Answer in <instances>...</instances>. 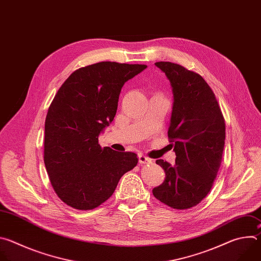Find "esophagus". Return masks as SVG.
Returning <instances> with one entry per match:
<instances>
[{
    "label": "esophagus",
    "instance_id": "1",
    "mask_svg": "<svg viewBox=\"0 0 261 261\" xmlns=\"http://www.w3.org/2000/svg\"><path fill=\"white\" fill-rule=\"evenodd\" d=\"M138 161L140 164H146V163H152V160L150 158H147L144 155H138Z\"/></svg>",
    "mask_w": 261,
    "mask_h": 261
}]
</instances>
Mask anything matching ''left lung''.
I'll list each match as a JSON object with an SVG mask.
<instances>
[{
	"instance_id": "left-lung-1",
	"label": "left lung",
	"mask_w": 261,
	"mask_h": 261,
	"mask_svg": "<svg viewBox=\"0 0 261 261\" xmlns=\"http://www.w3.org/2000/svg\"><path fill=\"white\" fill-rule=\"evenodd\" d=\"M173 94L168 137L175 164L160 159L164 181L154 196L176 210L197 205L210 192L221 165L225 144V122L210 86L199 74L185 67L157 62Z\"/></svg>"
}]
</instances>
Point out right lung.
Segmentation results:
<instances>
[{"label": "right lung", "instance_id": "right-lung-1", "mask_svg": "<svg viewBox=\"0 0 261 261\" xmlns=\"http://www.w3.org/2000/svg\"><path fill=\"white\" fill-rule=\"evenodd\" d=\"M146 65L100 62L74 71L56 94L45 119L44 163L55 192L76 210H93L114 194L137 155L98 143L114 121L126 82Z\"/></svg>", "mask_w": 261, "mask_h": 261}]
</instances>
